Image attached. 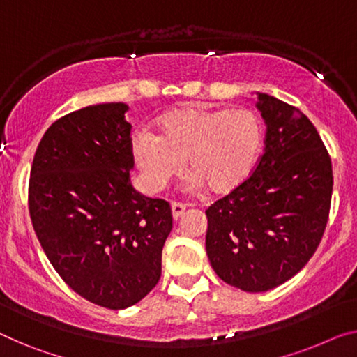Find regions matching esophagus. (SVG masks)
<instances>
[{
    "instance_id": "34e87169",
    "label": "esophagus",
    "mask_w": 357,
    "mask_h": 357,
    "mask_svg": "<svg viewBox=\"0 0 357 357\" xmlns=\"http://www.w3.org/2000/svg\"><path fill=\"white\" fill-rule=\"evenodd\" d=\"M184 211H185V205L178 204V202H173V204H172V213H173L174 220H179V218L184 215Z\"/></svg>"
}]
</instances>
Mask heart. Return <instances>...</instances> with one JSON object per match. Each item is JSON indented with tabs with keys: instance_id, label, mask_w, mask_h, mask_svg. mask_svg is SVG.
<instances>
[{
	"instance_id": "obj_1",
	"label": "heart",
	"mask_w": 357,
	"mask_h": 357,
	"mask_svg": "<svg viewBox=\"0 0 357 357\" xmlns=\"http://www.w3.org/2000/svg\"><path fill=\"white\" fill-rule=\"evenodd\" d=\"M158 135L141 130L132 137V157L149 189L162 190L188 162L194 185L226 195L243 185L264 151L263 119L252 109H174L157 121Z\"/></svg>"
}]
</instances>
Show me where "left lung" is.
<instances>
[{"instance_id":"obj_1","label":"left lung","mask_w":357,"mask_h":357,"mask_svg":"<svg viewBox=\"0 0 357 357\" xmlns=\"http://www.w3.org/2000/svg\"><path fill=\"white\" fill-rule=\"evenodd\" d=\"M264 152L245 184L206 208V255L226 284L266 291L305 268L321 243L333 174L326 146L294 105L258 93Z\"/></svg>"}]
</instances>
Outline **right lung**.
Instances as JSON below:
<instances>
[{
  "label": "right lung",
  "instance_id": "right-lung-1",
  "mask_svg": "<svg viewBox=\"0 0 357 357\" xmlns=\"http://www.w3.org/2000/svg\"><path fill=\"white\" fill-rule=\"evenodd\" d=\"M128 105H89L56 120L36 147L29 210L36 237L62 280L88 301L125 310L162 275L173 227L167 200L132 189Z\"/></svg>",
  "mask_w": 357,
  "mask_h": 357
}]
</instances>
